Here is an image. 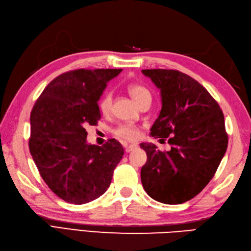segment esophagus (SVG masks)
I'll list each match as a JSON object with an SVG mask.
<instances>
[{
    "label": "esophagus",
    "mask_w": 251,
    "mask_h": 251,
    "mask_svg": "<svg viewBox=\"0 0 251 251\" xmlns=\"http://www.w3.org/2000/svg\"><path fill=\"white\" fill-rule=\"evenodd\" d=\"M137 147H138V145L137 144H130V145H125V151L126 152H130V151H132V150H135V149H137Z\"/></svg>",
    "instance_id": "obj_1"
}]
</instances>
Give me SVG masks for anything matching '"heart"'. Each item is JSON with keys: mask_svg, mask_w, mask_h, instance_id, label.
Returning a JSON list of instances; mask_svg holds the SVG:
<instances>
[{"mask_svg": "<svg viewBox=\"0 0 251 251\" xmlns=\"http://www.w3.org/2000/svg\"><path fill=\"white\" fill-rule=\"evenodd\" d=\"M127 90H128L129 95L132 97L138 104L151 98L149 90L147 89L146 87L139 85V83H131L128 87H127ZM98 106H99V110L103 114H106L111 111L112 107V95L111 92H105L103 93L101 98L98 102ZM115 134L121 137L123 139L126 140H134L137 137L139 136V128L134 124H129V123H124V124H121L117 128L115 129Z\"/></svg>", "mask_w": 251, "mask_h": 251, "instance_id": "obj_1", "label": "heart"}]
</instances>
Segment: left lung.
<instances>
[{
    "mask_svg": "<svg viewBox=\"0 0 251 251\" xmlns=\"http://www.w3.org/2000/svg\"><path fill=\"white\" fill-rule=\"evenodd\" d=\"M161 91L162 109L151 136L170 151L142 142L147 162L141 183L152 199L179 204L196 197L217 172L227 149L224 115L203 86L175 70H142Z\"/></svg>",
    "mask_w": 251,
    "mask_h": 251,
    "instance_id": "obj_1",
    "label": "left lung"
}]
</instances>
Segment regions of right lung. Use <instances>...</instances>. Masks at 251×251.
I'll list each match as a JSON object with an SVG mask.
<instances>
[{
	"mask_svg": "<svg viewBox=\"0 0 251 251\" xmlns=\"http://www.w3.org/2000/svg\"><path fill=\"white\" fill-rule=\"evenodd\" d=\"M122 70H75L49 83L30 114L29 150L39 173L66 202L99 198L111 184L124 149L115 139L103 146L87 142L85 127L101 119L98 101L107 81Z\"/></svg>",
	"mask_w": 251,
	"mask_h": 251,
	"instance_id": "add662e5",
	"label": "right lung"
}]
</instances>
